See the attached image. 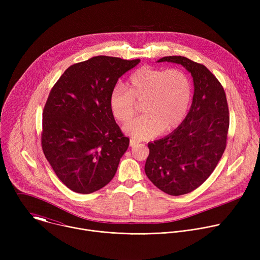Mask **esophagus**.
Segmentation results:
<instances>
[{
	"mask_svg": "<svg viewBox=\"0 0 260 260\" xmlns=\"http://www.w3.org/2000/svg\"><path fill=\"white\" fill-rule=\"evenodd\" d=\"M138 144V142L136 141V140H133V139H131V141H129V146L131 147H134L135 145H137Z\"/></svg>",
	"mask_w": 260,
	"mask_h": 260,
	"instance_id": "1",
	"label": "esophagus"
}]
</instances>
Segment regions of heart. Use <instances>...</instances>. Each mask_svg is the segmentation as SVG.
Listing matches in <instances>:
<instances>
[{
	"label": "heart",
	"instance_id": "1",
	"mask_svg": "<svg viewBox=\"0 0 260 260\" xmlns=\"http://www.w3.org/2000/svg\"><path fill=\"white\" fill-rule=\"evenodd\" d=\"M192 86L180 69L142 67L134 71L126 85L116 84L109 95V109L119 122L129 121L136 104L143 103L144 115L124 125L123 132L137 140L152 139L178 128L188 112Z\"/></svg>",
	"mask_w": 260,
	"mask_h": 260
}]
</instances>
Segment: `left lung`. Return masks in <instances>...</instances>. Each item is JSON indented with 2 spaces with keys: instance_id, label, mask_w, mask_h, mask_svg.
I'll use <instances>...</instances> for the list:
<instances>
[{
  "instance_id": "left-lung-1",
  "label": "left lung",
  "mask_w": 260,
  "mask_h": 260,
  "mask_svg": "<svg viewBox=\"0 0 260 260\" xmlns=\"http://www.w3.org/2000/svg\"><path fill=\"white\" fill-rule=\"evenodd\" d=\"M182 64L193 78L188 114L167 137L148 143L145 173L161 191L186 194L209 178L226 147L230 115L223 87L202 63L184 56H165L157 62Z\"/></svg>"
}]
</instances>
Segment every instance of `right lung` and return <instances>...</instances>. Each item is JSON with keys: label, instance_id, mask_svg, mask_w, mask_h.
Returning <instances> with one entry per match:
<instances>
[{"label": "right lung", "instance_id": "right-lung-1", "mask_svg": "<svg viewBox=\"0 0 260 260\" xmlns=\"http://www.w3.org/2000/svg\"><path fill=\"white\" fill-rule=\"evenodd\" d=\"M139 62L94 56L69 67L52 87L43 110L42 149L71 190L88 194L113 179L129 139L110 112L109 95Z\"/></svg>", "mask_w": 260, "mask_h": 260}]
</instances>
